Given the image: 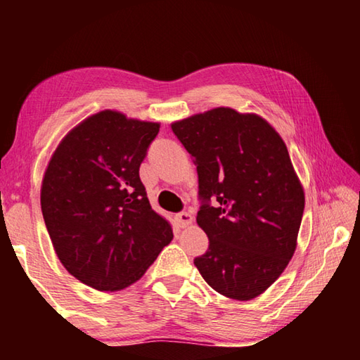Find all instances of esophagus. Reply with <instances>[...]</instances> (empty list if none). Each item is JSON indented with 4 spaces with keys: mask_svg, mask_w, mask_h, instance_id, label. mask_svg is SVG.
I'll list each match as a JSON object with an SVG mask.
<instances>
[{
    "mask_svg": "<svg viewBox=\"0 0 360 360\" xmlns=\"http://www.w3.org/2000/svg\"><path fill=\"white\" fill-rule=\"evenodd\" d=\"M193 221V217L188 214V212H179V214H176V222H178L181 227H187V225H191Z\"/></svg>",
    "mask_w": 360,
    "mask_h": 360,
    "instance_id": "1",
    "label": "esophagus"
}]
</instances>
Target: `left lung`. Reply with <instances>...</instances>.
I'll list each match as a JSON object with an SVG mask.
<instances>
[{"instance_id":"8db88e82","label":"left lung","mask_w":360,"mask_h":360,"mask_svg":"<svg viewBox=\"0 0 360 360\" xmlns=\"http://www.w3.org/2000/svg\"><path fill=\"white\" fill-rule=\"evenodd\" d=\"M172 130L193 157L203 200L197 224L210 246L193 264L219 294L252 300L297 248L304 192L288 148L264 117L231 108L176 120Z\"/></svg>"}]
</instances>
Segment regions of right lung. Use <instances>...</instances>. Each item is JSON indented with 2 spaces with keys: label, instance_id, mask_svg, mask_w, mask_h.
Returning <instances> with one entry per match:
<instances>
[{
  "label": "right lung",
  "instance_id": "obj_1",
  "mask_svg": "<svg viewBox=\"0 0 360 360\" xmlns=\"http://www.w3.org/2000/svg\"><path fill=\"white\" fill-rule=\"evenodd\" d=\"M160 124L105 109L66 133L47 163L41 210L62 265L101 292L141 279L173 240L139 179Z\"/></svg>",
  "mask_w": 360,
  "mask_h": 360
}]
</instances>
